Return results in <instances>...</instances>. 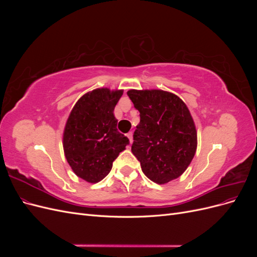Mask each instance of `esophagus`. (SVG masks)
Returning a JSON list of instances; mask_svg holds the SVG:
<instances>
[{"label":"esophagus","instance_id":"34e87169","mask_svg":"<svg viewBox=\"0 0 257 257\" xmlns=\"http://www.w3.org/2000/svg\"><path fill=\"white\" fill-rule=\"evenodd\" d=\"M126 136H127V138L130 139V143H131V144L133 143V133H132V132H128V133L126 134Z\"/></svg>","mask_w":257,"mask_h":257}]
</instances>
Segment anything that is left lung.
Wrapping results in <instances>:
<instances>
[{
	"label": "left lung",
	"instance_id": "8db88e82",
	"mask_svg": "<svg viewBox=\"0 0 257 257\" xmlns=\"http://www.w3.org/2000/svg\"><path fill=\"white\" fill-rule=\"evenodd\" d=\"M139 111L132 152L144 174L158 184L180 177L196 152L197 133L188 107L177 95L162 90H130Z\"/></svg>",
	"mask_w": 257,
	"mask_h": 257
}]
</instances>
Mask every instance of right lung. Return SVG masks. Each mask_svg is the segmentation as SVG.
Masks as SVG:
<instances>
[{
  "mask_svg": "<svg viewBox=\"0 0 257 257\" xmlns=\"http://www.w3.org/2000/svg\"><path fill=\"white\" fill-rule=\"evenodd\" d=\"M122 94V90H93L78 99L67 119L63 134L65 158L74 173L90 183L109 174L113 161L130 144L118 132L113 115Z\"/></svg>",
  "mask_w": 257,
  "mask_h": 257,
  "instance_id": "1",
  "label": "right lung"
}]
</instances>
